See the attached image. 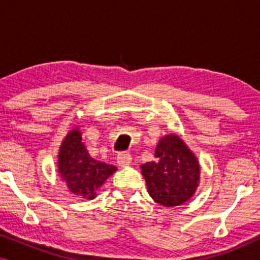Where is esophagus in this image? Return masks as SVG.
Here are the masks:
<instances>
[{
	"label": "esophagus",
	"mask_w": 260,
	"mask_h": 260,
	"mask_svg": "<svg viewBox=\"0 0 260 260\" xmlns=\"http://www.w3.org/2000/svg\"><path fill=\"white\" fill-rule=\"evenodd\" d=\"M131 155L129 152H119L118 155H117V163H118L119 167H125V166H129L131 163Z\"/></svg>",
	"instance_id": "obj_1"
}]
</instances>
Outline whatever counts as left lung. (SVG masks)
Segmentation results:
<instances>
[{
  "instance_id": "8db88e82",
  "label": "left lung",
  "mask_w": 260,
  "mask_h": 260,
  "mask_svg": "<svg viewBox=\"0 0 260 260\" xmlns=\"http://www.w3.org/2000/svg\"><path fill=\"white\" fill-rule=\"evenodd\" d=\"M156 161L141 166L152 200L166 207L180 206L193 197L200 180V165L177 135H166L155 150Z\"/></svg>"
}]
</instances>
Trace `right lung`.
Wrapping results in <instances>:
<instances>
[{
    "mask_svg": "<svg viewBox=\"0 0 260 260\" xmlns=\"http://www.w3.org/2000/svg\"><path fill=\"white\" fill-rule=\"evenodd\" d=\"M58 158V172L70 191L88 200L95 198L105 180L117 170L115 166L97 161L88 155L78 129L67 134Z\"/></svg>",
    "mask_w": 260,
    "mask_h": 260,
    "instance_id": "add662e5",
    "label": "right lung"
}]
</instances>
